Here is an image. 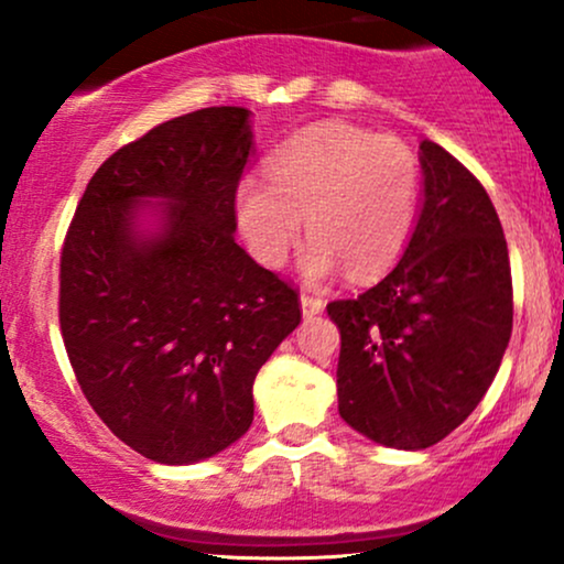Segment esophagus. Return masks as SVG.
Returning a JSON list of instances; mask_svg holds the SVG:
<instances>
[{
  "label": "esophagus",
  "mask_w": 564,
  "mask_h": 564,
  "mask_svg": "<svg viewBox=\"0 0 564 564\" xmlns=\"http://www.w3.org/2000/svg\"><path fill=\"white\" fill-rule=\"evenodd\" d=\"M300 302H302V315H304V318H313V315L323 313V307H326V302H323L321 296H313V294H302Z\"/></svg>",
  "instance_id": "esophagus-1"
}]
</instances>
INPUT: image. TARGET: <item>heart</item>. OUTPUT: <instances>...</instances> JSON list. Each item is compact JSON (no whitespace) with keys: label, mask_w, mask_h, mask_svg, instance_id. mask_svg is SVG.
Returning <instances> with one entry per match:
<instances>
[{"label":"heart","mask_w":564,"mask_h":564,"mask_svg":"<svg viewBox=\"0 0 564 564\" xmlns=\"http://www.w3.org/2000/svg\"><path fill=\"white\" fill-rule=\"evenodd\" d=\"M422 200L413 148L394 134H373L347 121H321L296 132L270 159V183L246 177L236 191V219L246 246L278 268L310 238L304 275L321 281L347 268L368 281L392 268L411 241Z\"/></svg>","instance_id":"1"}]
</instances>
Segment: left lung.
<instances>
[{"mask_svg": "<svg viewBox=\"0 0 564 564\" xmlns=\"http://www.w3.org/2000/svg\"><path fill=\"white\" fill-rule=\"evenodd\" d=\"M424 200L403 260L355 300L341 334L339 416L387 448L451 435L488 392L511 336V268L494 200L437 142H422Z\"/></svg>", "mask_w": 564, "mask_h": 564, "instance_id": "1", "label": "left lung"}]
</instances>
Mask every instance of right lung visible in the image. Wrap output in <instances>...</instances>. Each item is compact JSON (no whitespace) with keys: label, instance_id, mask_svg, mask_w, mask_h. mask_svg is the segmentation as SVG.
I'll return each instance as SVG.
<instances>
[{"label":"right lung","instance_id":"1","mask_svg":"<svg viewBox=\"0 0 564 564\" xmlns=\"http://www.w3.org/2000/svg\"><path fill=\"white\" fill-rule=\"evenodd\" d=\"M249 111L153 127L93 174L61 254V332L84 398L121 443L193 464L254 419L257 371L300 326V294L236 243ZM148 197L164 205H142ZM160 217L142 231L139 215Z\"/></svg>","mask_w":564,"mask_h":564}]
</instances>
